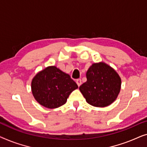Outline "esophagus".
<instances>
[{
  "label": "esophagus",
  "instance_id": "obj_1",
  "mask_svg": "<svg viewBox=\"0 0 147 147\" xmlns=\"http://www.w3.org/2000/svg\"><path fill=\"white\" fill-rule=\"evenodd\" d=\"M76 83H77L78 86H81V84H82V80H81V79H78V80H76Z\"/></svg>",
  "mask_w": 147,
  "mask_h": 147
}]
</instances>
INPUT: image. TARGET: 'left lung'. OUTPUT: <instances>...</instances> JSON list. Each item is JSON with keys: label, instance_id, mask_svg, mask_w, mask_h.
Returning a JSON list of instances; mask_svg holds the SVG:
<instances>
[{"label": "left lung", "instance_id": "left-lung-1", "mask_svg": "<svg viewBox=\"0 0 147 147\" xmlns=\"http://www.w3.org/2000/svg\"><path fill=\"white\" fill-rule=\"evenodd\" d=\"M87 81L79 89L86 102L104 108L113 103L121 88V78L111 66L104 62L94 63L86 72Z\"/></svg>", "mask_w": 147, "mask_h": 147}]
</instances>
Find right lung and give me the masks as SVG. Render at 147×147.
Here are the masks:
<instances>
[{
	"instance_id": "1",
	"label": "right lung",
	"mask_w": 147,
	"mask_h": 147,
	"mask_svg": "<svg viewBox=\"0 0 147 147\" xmlns=\"http://www.w3.org/2000/svg\"><path fill=\"white\" fill-rule=\"evenodd\" d=\"M77 88V84L69 74L55 65L39 71L31 81V92L35 100L50 109L65 104L69 94Z\"/></svg>"
}]
</instances>
